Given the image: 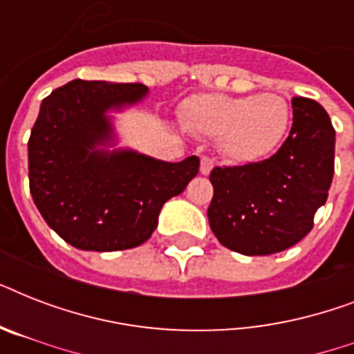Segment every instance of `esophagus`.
Segmentation results:
<instances>
[{
	"mask_svg": "<svg viewBox=\"0 0 354 354\" xmlns=\"http://www.w3.org/2000/svg\"><path fill=\"white\" fill-rule=\"evenodd\" d=\"M213 167H215V163H213V160H211V158H205L204 156V158L200 160V172H202L204 176H207V174L213 171Z\"/></svg>",
	"mask_w": 354,
	"mask_h": 354,
	"instance_id": "34e87169",
	"label": "esophagus"
}]
</instances>
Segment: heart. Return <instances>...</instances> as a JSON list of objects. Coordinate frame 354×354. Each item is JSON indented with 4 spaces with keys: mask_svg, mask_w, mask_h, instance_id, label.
Masks as SVG:
<instances>
[{
    "mask_svg": "<svg viewBox=\"0 0 354 354\" xmlns=\"http://www.w3.org/2000/svg\"><path fill=\"white\" fill-rule=\"evenodd\" d=\"M185 124L221 141L222 154L239 165L268 160L285 143L292 108L275 93H205L185 102Z\"/></svg>",
    "mask_w": 354,
    "mask_h": 354,
    "instance_id": "b5f03b06",
    "label": "heart"
}]
</instances>
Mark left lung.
<instances>
[{"label": "left lung", "mask_w": 354, "mask_h": 354, "mask_svg": "<svg viewBox=\"0 0 354 354\" xmlns=\"http://www.w3.org/2000/svg\"><path fill=\"white\" fill-rule=\"evenodd\" d=\"M290 133L272 158L211 171L207 218L222 246L242 255H270L313 230L335 174V128L322 104L292 99Z\"/></svg>", "instance_id": "obj_1"}]
</instances>
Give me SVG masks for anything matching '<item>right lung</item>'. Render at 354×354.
Masks as SVG:
<instances>
[{
  "instance_id": "obj_1",
  "label": "right lung",
  "mask_w": 354,
  "mask_h": 354,
  "mask_svg": "<svg viewBox=\"0 0 354 354\" xmlns=\"http://www.w3.org/2000/svg\"><path fill=\"white\" fill-rule=\"evenodd\" d=\"M149 95L143 84L71 80L41 101L29 138V183L51 230L86 252L130 250L149 241L167 200L198 174L189 156L169 163L132 149H112L110 112Z\"/></svg>"
}]
</instances>
